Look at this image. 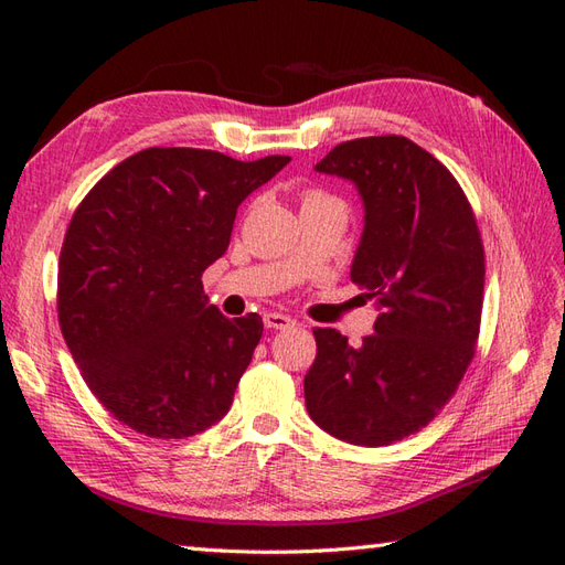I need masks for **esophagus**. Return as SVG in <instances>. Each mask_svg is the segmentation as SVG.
<instances>
[{"mask_svg": "<svg viewBox=\"0 0 565 565\" xmlns=\"http://www.w3.org/2000/svg\"><path fill=\"white\" fill-rule=\"evenodd\" d=\"M264 326L269 330H289L294 326V320L284 313H264Z\"/></svg>", "mask_w": 565, "mask_h": 565, "instance_id": "34e87169", "label": "esophagus"}]
</instances>
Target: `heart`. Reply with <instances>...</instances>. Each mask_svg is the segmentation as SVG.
Wrapping results in <instances>:
<instances>
[{"instance_id": "1", "label": "heart", "mask_w": 565, "mask_h": 565, "mask_svg": "<svg viewBox=\"0 0 565 565\" xmlns=\"http://www.w3.org/2000/svg\"><path fill=\"white\" fill-rule=\"evenodd\" d=\"M316 206H342V203L334 199V196L326 194V191H320V189L303 191L301 209H316Z\"/></svg>"}]
</instances>
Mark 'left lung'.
I'll use <instances>...</instances> for the list:
<instances>
[{"instance_id":"8db88e82","label":"left lung","mask_w":565,"mask_h":565,"mask_svg":"<svg viewBox=\"0 0 565 565\" xmlns=\"http://www.w3.org/2000/svg\"><path fill=\"white\" fill-rule=\"evenodd\" d=\"M316 170L350 179L364 203L352 281L381 310L359 347L316 328L306 407L328 435L383 447L441 411L476 354L486 255L451 172L403 136L340 142Z\"/></svg>"}]
</instances>
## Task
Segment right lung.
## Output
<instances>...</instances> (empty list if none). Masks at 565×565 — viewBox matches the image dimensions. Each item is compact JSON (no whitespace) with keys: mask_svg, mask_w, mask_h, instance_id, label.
Instances as JSON below:
<instances>
[{"mask_svg":"<svg viewBox=\"0 0 565 565\" xmlns=\"http://www.w3.org/2000/svg\"><path fill=\"white\" fill-rule=\"evenodd\" d=\"M291 158L148 148L104 174L60 249L57 320L89 391L118 423L194 437L231 411L262 318H225L201 274L225 255L237 206Z\"/></svg>","mask_w":565,"mask_h":565,"instance_id":"add662e5","label":"right lung"}]
</instances>
